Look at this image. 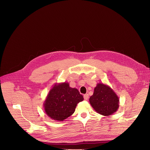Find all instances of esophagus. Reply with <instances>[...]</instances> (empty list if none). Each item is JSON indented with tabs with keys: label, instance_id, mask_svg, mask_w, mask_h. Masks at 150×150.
<instances>
[{
	"label": "esophagus",
	"instance_id": "esophagus-1",
	"mask_svg": "<svg viewBox=\"0 0 150 150\" xmlns=\"http://www.w3.org/2000/svg\"><path fill=\"white\" fill-rule=\"evenodd\" d=\"M83 98H84V99L85 100H88V99H89V95L88 94H85L83 95Z\"/></svg>",
	"mask_w": 150,
	"mask_h": 150
}]
</instances>
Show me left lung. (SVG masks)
<instances>
[{"label":"left lung","instance_id":"left-lung-1","mask_svg":"<svg viewBox=\"0 0 150 150\" xmlns=\"http://www.w3.org/2000/svg\"><path fill=\"white\" fill-rule=\"evenodd\" d=\"M89 102L98 113L105 116L113 114L119 107V98L116 93L109 86L103 83L97 84Z\"/></svg>","mask_w":150,"mask_h":150}]
</instances>
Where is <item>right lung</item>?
I'll use <instances>...</instances> for the list:
<instances>
[{"mask_svg": "<svg viewBox=\"0 0 150 150\" xmlns=\"http://www.w3.org/2000/svg\"><path fill=\"white\" fill-rule=\"evenodd\" d=\"M83 97L78 90L69 86V83H55L44 102L45 113L51 119L63 121L75 112L78 103Z\"/></svg>", "mask_w": 150, "mask_h": 150, "instance_id": "1", "label": "right lung"}]
</instances>
